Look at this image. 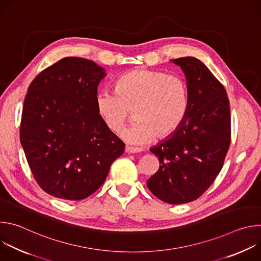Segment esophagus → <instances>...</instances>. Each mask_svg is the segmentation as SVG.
Listing matches in <instances>:
<instances>
[{"label":"esophagus","instance_id":"1","mask_svg":"<svg viewBox=\"0 0 261 261\" xmlns=\"http://www.w3.org/2000/svg\"><path fill=\"white\" fill-rule=\"evenodd\" d=\"M125 152L128 154H135V153H140L142 152V148L140 147H133V146H126Z\"/></svg>","mask_w":261,"mask_h":261}]
</instances>
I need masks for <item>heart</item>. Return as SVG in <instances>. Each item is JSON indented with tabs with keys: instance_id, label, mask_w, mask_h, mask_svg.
<instances>
[{
	"instance_id": "b5f03b06",
	"label": "heart",
	"mask_w": 261,
	"mask_h": 261,
	"mask_svg": "<svg viewBox=\"0 0 261 261\" xmlns=\"http://www.w3.org/2000/svg\"><path fill=\"white\" fill-rule=\"evenodd\" d=\"M96 107L111 132H119L133 111L135 123L122 135L130 143L142 144L177 130L188 109V87L174 74L135 69L119 77L116 91H99Z\"/></svg>"
}]
</instances>
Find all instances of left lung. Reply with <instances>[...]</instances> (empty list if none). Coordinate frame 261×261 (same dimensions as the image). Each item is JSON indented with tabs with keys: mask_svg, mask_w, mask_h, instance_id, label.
<instances>
[{
	"mask_svg": "<svg viewBox=\"0 0 261 261\" xmlns=\"http://www.w3.org/2000/svg\"><path fill=\"white\" fill-rule=\"evenodd\" d=\"M188 87V109L175 132L151 147L160 162L147 179L159 199L181 204L200 197L222 169L230 145V108L226 91L198 59L171 60Z\"/></svg>",
	"mask_w": 261,
	"mask_h": 261,
	"instance_id": "left-lung-1",
	"label": "left lung"
}]
</instances>
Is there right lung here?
<instances>
[{
    "instance_id": "1",
    "label": "right lung",
    "mask_w": 261,
    "mask_h": 261,
    "mask_svg": "<svg viewBox=\"0 0 261 261\" xmlns=\"http://www.w3.org/2000/svg\"><path fill=\"white\" fill-rule=\"evenodd\" d=\"M105 75L95 62L69 57L39 73L28 89L20 142L36 181L51 196L87 198L125 151L97 111V89Z\"/></svg>"
}]
</instances>
